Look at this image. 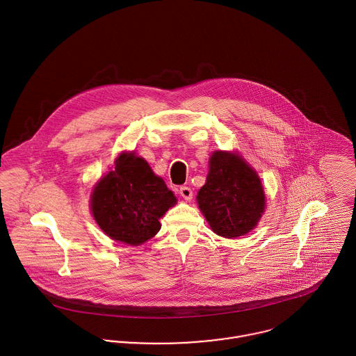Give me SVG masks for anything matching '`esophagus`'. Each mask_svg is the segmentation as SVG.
Here are the masks:
<instances>
[{
	"label": "esophagus",
	"mask_w": 356,
	"mask_h": 356,
	"mask_svg": "<svg viewBox=\"0 0 356 356\" xmlns=\"http://www.w3.org/2000/svg\"><path fill=\"white\" fill-rule=\"evenodd\" d=\"M179 195L184 197V200H186V202H191L192 200V197H193V192H192V189L189 188V186H181L179 188Z\"/></svg>",
	"instance_id": "esophagus-1"
}]
</instances>
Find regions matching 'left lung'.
Returning a JSON list of instances; mask_svg holds the SVG:
<instances>
[{
    "instance_id": "left-lung-1",
    "label": "left lung",
    "mask_w": 356,
    "mask_h": 356,
    "mask_svg": "<svg viewBox=\"0 0 356 356\" xmlns=\"http://www.w3.org/2000/svg\"><path fill=\"white\" fill-rule=\"evenodd\" d=\"M197 203L211 229L222 237L247 234L264 211V192L254 170L237 154L215 152Z\"/></svg>"
}]
</instances>
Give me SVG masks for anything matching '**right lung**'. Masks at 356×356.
Returning <instances> with one entry per match:
<instances>
[{
	"label": "right lung",
	"mask_w": 356,
	"mask_h": 356,
	"mask_svg": "<svg viewBox=\"0 0 356 356\" xmlns=\"http://www.w3.org/2000/svg\"><path fill=\"white\" fill-rule=\"evenodd\" d=\"M175 203L144 159L123 153L93 191L92 212L111 238L140 245L160 230L159 219Z\"/></svg>",
	"instance_id": "right-lung-1"
}]
</instances>
